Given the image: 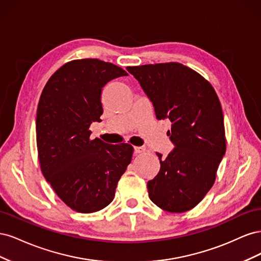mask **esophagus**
Returning <instances> with one entry per match:
<instances>
[{"label": "esophagus", "mask_w": 261, "mask_h": 261, "mask_svg": "<svg viewBox=\"0 0 261 261\" xmlns=\"http://www.w3.org/2000/svg\"><path fill=\"white\" fill-rule=\"evenodd\" d=\"M134 150H135L136 153H144L146 151V147H134Z\"/></svg>", "instance_id": "1"}]
</instances>
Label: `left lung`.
Segmentation results:
<instances>
[{"label":"left lung","instance_id":"left-lung-1","mask_svg":"<svg viewBox=\"0 0 261 261\" xmlns=\"http://www.w3.org/2000/svg\"><path fill=\"white\" fill-rule=\"evenodd\" d=\"M152 102L158 120L172 123L168 136L175 148L160 160L158 175L148 181L149 198L168 212L196 207L216 180L225 154L224 120L211 84L180 63L128 66Z\"/></svg>","mask_w":261,"mask_h":261}]
</instances>
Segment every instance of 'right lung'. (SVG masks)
Listing matches in <instances>:
<instances>
[{
	"label": "right lung",
	"mask_w": 261,
	"mask_h": 261,
	"mask_svg": "<svg viewBox=\"0 0 261 261\" xmlns=\"http://www.w3.org/2000/svg\"><path fill=\"white\" fill-rule=\"evenodd\" d=\"M128 74L97 59L74 60L45 84L39 100L36 135L42 174L61 200L77 212L106 208L132 161L128 144L90 139L92 122H101L102 88Z\"/></svg>",
	"instance_id": "1"
}]
</instances>
